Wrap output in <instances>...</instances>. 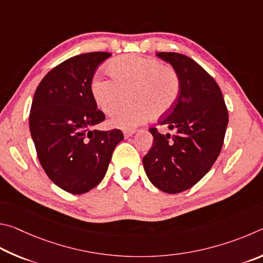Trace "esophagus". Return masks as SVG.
Returning <instances> with one entry per match:
<instances>
[{
	"mask_svg": "<svg viewBox=\"0 0 263 263\" xmlns=\"http://www.w3.org/2000/svg\"><path fill=\"white\" fill-rule=\"evenodd\" d=\"M134 130H124L123 132V135H124V137H126V139H128V137H130L133 134H134Z\"/></svg>",
	"mask_w": 263,
	"mask_h": 263,
	"instance_id": "1",
	"label": "esophagus"
}]
</instances>
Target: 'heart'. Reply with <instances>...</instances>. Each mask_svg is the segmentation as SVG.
<instances>
[{
    "label": "heart",
    "instance_id": "obj_1",
    "mask_svg": "<svg viewBox=\"0 0 263 263\" xmlns=\"http://www.w3.org/2000/svg\"><path fill=\"white\" fill-rule=\"evenodd\" d=\"M112 80L99 75L92 78L90 92L105 114H112L127 99L129 104L109 119V126L130 129L149 119L159 118L173 107L180 91L178 73L158 60L141 55H123L107 66Z\"/></svg>",
    "mask_w": 263,
    "mask_h": 263
}]
</instances>
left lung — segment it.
<instances>
[{
	"mask_svg": "<svg viewBox=\"0 0 263 263\" xmlns=\"http://www.w3.org/2000/svg\"><path fill=\"white\" fill-rule=\"evenodd\" d=\"M156 55L176 70L180 91L166 118L159 121L174 134L150 128L154 143L143 157V166L154 186L177 194L199 182L216 162L229 114L218 84L199 63L179 53Z\"/></svg>",
	"mask_w": 263,
	"mask_h": 263,
	"instance_id": "8db88e82",
	"label": "left lung"
}]
</instances>
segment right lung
Masks as SVG:
<instances>
[{
    "mask_svg": "<svg viewBox=\"0 0 263 263\" xmlns=\"http://www.w3.org/2000/svg\"><path fill=\"white\" fill-rule=\"evenodd\" d=\"M110 53L70 58L52 69L35 90L30 132L44 171L55 185L84 194L103 180L114 148L123 140L119 129H92L105 115L97 109L90 83Z\"/></svg>",
    "mask_w": 263,
    "mask_h": 263,
    "instance_id": "obj_1",
    "label": "right lung"
}]
</instances>
